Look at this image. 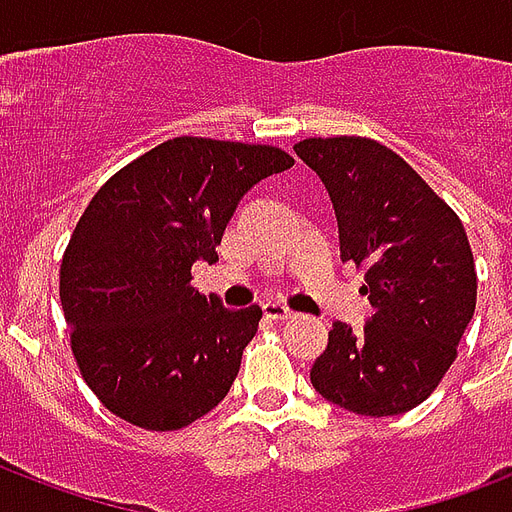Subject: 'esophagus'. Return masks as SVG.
I'll use <instances>...</instances> for the list:
<instances>
[{"label": "esophagus", "mask_w": 512, "mask_h": 512, "mask_svg": "<svg viewBox=\"0 0 512 512\" xmlns=\"http://www.w3.org/2000/svg\"><path fill=\"white\" fill-rule=\"evenodd\" d=\"M263 311H265V316L273 321H284L292 316V311L287 308V303H281V300H265Z\"/></svg>", "instance_id": "obj_1"}]
</instances>
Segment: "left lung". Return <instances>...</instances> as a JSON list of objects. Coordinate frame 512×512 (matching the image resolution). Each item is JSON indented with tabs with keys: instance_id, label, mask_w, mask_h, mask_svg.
<instances>
[{
	"instance_id": "obj_1",
	"label": "left lung",
	"mask_w": 512,
	"mask_h": 512,
	"mask_svg": "<svg viewBox=\"0 0 512 512\" xmlns=\"http://www.w3.org/2000/svg\"><path fill=\"white\" fill-rule=\"evenodd\" d=\"M327 185L345 263L366 276L374 313L361 332L335 321L311 366L321 396L364 417L422 404L457 358L476 311V263L449 204L377 140L340 135L295 143Z\"/></svg>"
}]
</instances>
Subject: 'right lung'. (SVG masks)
Masks as SVG:
<instances>
[{
    "label": "right lung",
    "mask_w": 512,
    "mask_h": 512,
    "mask_svg": "<svg viewBox=\"0 0 512 512\" xmlns=\"http://www.w3.org/2000/svg\"><path fill=\"white\" fill-rule=\"evenodd\" d=\"M295 159L276 146L172 138L111 175L60 263V305L84 382L143 430H180L231 390L260 305L228 311L193 289L239 199Z\"/></svg>",
    "instance_id": "add662e5"
}]
</instances>
